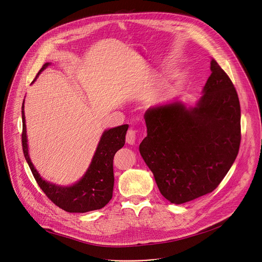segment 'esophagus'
<instances>
[{"instance_id":"obj_1","label":"esophagus","mask_w":262,"mask_h":262,"mask_svg":"<svg viewBox=\"0 0 262 262\" xmlns=\"http://www.w3.org/2000/svg\"><path fill=\"white\" fill-rule=\"evenodd\" d=\"M137 134L138 132L135 129V128H129L127 130V134H126V142L129 144V145H134L135 142H136V139H137Z\"/></svg>"}]
</instances>
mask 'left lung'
<instances>
[{"mask_svg":"<svg viewBox=\"0 0 262 262\" xmlns=\"http://www.w3.org/2000/svg\"><path fill=\"white\" fill-rule=\"evenodd\" d=\"M195 107L179 102L148 108L140 154L171 203L197 199L217 188L241 145V105L228 74L214 59Z\"/></svg>","mask_w":262,"mask_h":262,"instance_id":"1","label":"left lung"}]
</instances>
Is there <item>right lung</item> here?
Masks as SVG:
<instances>
[{"instance_id": "obj_1", "label": "right lung", "mask_w": 262, "mask_h": 262, "mask_svg": "<svg viewBox=\"0 0 262 262\" xmlns=\"http://www.w3.org/2000/svg\"><path fill=\"white\" fill-rule=\"evenodd\" d=\"M49 64L50 63H46L39 70L38 74L47 68ZM21 110V144L24 156L36 182L38 183L39 188L43 191L46 196L55 205L68 212H87L104 207L113 197V160L115 154L123 147L125 143V135L128 125L123 124L105 130L100 139L92 163L85 176L74 185L62 188V186H57L45 181L31 163L28 155L24 103Z\"/></svg>"}]
</instances>
